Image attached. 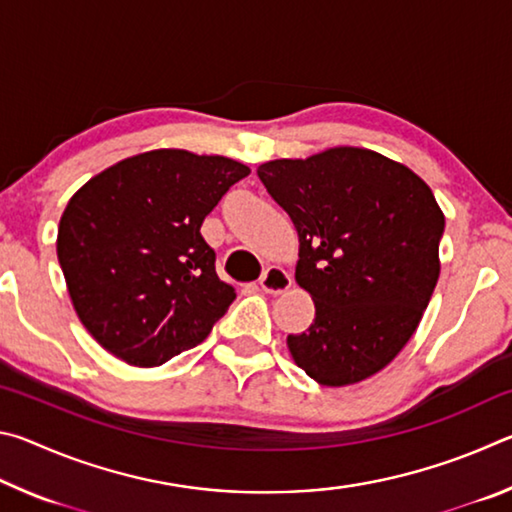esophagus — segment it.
<instances>
[{"mask_svg": "<svg viewBox=\"0 0 512 512\" xmlns=\"http://www.w3.org/2000/svg\"><path fill=\"white\" fill-rule=\"evenodd\" d=\"M259 287H262L266 293L280 296V293L291 289V275L280 266H268L262 273V277H259Z\"/></svg>", "mask_w": 512, "mask_h": 512, "instance_id": "esophagus-1", "label": "esophagus"}]
</instances>
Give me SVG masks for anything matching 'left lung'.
<instances>
[{
    "label": "left lung",
    "instance_id": "left-lung-1",
    "mask_svg": "<svg viewBox=\"0 0 512 512\" xmlns=\"http://www.w3.org/2000/svg\"><path fill=\"white\" fill-rule=\"evenodd\" d=\"M257 176L296 225V282L316 307L307 332L287 336L293 361L332 388L372 377L409 343L436 289L445 216L429 185L354 146L264 162Z\"/></svg>",
    "mask_w": 512,
    "mask_h": 512
}]
</instances>
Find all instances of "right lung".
Returning <instances> with one entry per match:
<instances>
[{
	"mask_svg": "<svg viewBox=\"0 0 512 512\" xmlns=\"http://www.w3.org/2000/svg\"><path fill=\"white\" fill-rule=\"evenodd\" d=\"M250 169L223 155L146 151L112 164L60 216L69 298L103 350L162 366L207 339L232 300L201 225Z\"/></svg>",
	"mask_w": 512,
	"mask_h": 512,
	"instance_id": "1",
	"label": "right lung"
}]
</instances>
